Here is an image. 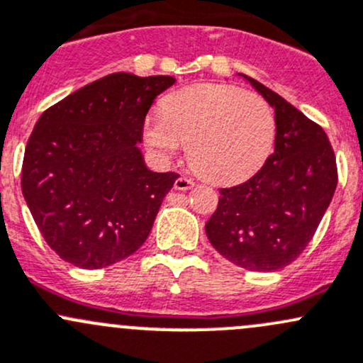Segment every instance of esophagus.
Listing matches in <instances>:
<instances>
[{
    "mask_svg": "<svg viewBox=\"0 0 363 363\" xmlns=\"http://www.w3.org/2000/svg\"><path fill=\"white\" fill-rule=\"evenodd\" d=\"M193 186H194L193 179L186 177V175H181V177H179V179H175L174 188L179 189V191H186V189H191Z\"/></svg>",
    "mask_w": 363,
    "mask_h": 363,
    "instance_id": "obj_1",
    "label": "esophagus"
}]
</instances>
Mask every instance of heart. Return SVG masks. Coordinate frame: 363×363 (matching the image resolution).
Instances as JSON below:
<instances>
[{
  "label": "heart",
  "mask_w": 363,
  "mask_h": 363,
  "mask_svg": "<svg viewBox=\"0 0 363 363\" xmlns=\"http://www.w3.org/2000/svg\"><path fill=\"white\" fill-rule=\"evenodd\" d=\"M144 144L169 160L188 146L193 169L212 182L230 184L255 174L274 143V116L259 95L205 83L167 97L162 113L143 125Z\"/></svg>",
  "instance_id": "obj_1"
}]
</instances>
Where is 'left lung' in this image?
<instances>
[{
    "label": "left lung",
    "mask_w": 363,
    "mask_h": 363,
    "mask_svg": "<svg viewBox=\"0 0 363 363\" xmlns=\"http://www.w3.org/2000/svg\"><path fill=\"white\" fill-rule=\"evenodd\" d=\"M274 109V152L262 169L233 188L205 224L212 247L250 272H277L296 261L311 242L337 186L329 137L257 79L242 74Z\"/></svg>",
    "instance_id": "left-lung-1"
}]
</instances>
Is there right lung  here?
Returning a JSON list of instances; mask_svg holds the SVG:
<instances>
[{
	"instance_id": "add662e5",
	"label": "right lung",
	"mask_w": 363,
	"mask_h": 363,
	"mask_svg": "<svg viewBox=\"0 0 363 363\" xmlns=\"http://www.w3.org/2000/svg\"><path fill=\"white\" fill-rule=\"evenodd\" d=\"M172 76L113 72L72 91L36 121L22 194L60 259L99 269L139 249L179 174L144 163V118Z\"/></svg>"
}]
</instances>
